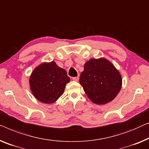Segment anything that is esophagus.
Listing matches in <instances>:
<instances>
[{
	"mask_svg": "<svg viewBox=\"0 0 149 149\" xmlns=\"http://www.w3.org/2000/svg\"><path fill=\"white\" fill-rule=\"evenodd\" d=\"M72 80H73V81H78L79 80V77H73V78H72Z\"/></svg>",
	"mask_w": 149,
	"mask_h": 149,
	"instance_id": "1",
	"label": "esophagus"
}]
</instances>
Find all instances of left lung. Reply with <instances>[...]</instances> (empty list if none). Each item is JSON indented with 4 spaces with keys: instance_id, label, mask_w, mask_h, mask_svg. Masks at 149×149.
Returning a JSON list of instances; mask_svg holds the SVG:
<instances>
[{
    "instance_id": "obj_1",
    "label": "left lung",
    "mask_w": 149,
    "mask_h": 149,
    "mask_svg": "<svg viewBox=\"0 0 149 149\" xmlns=\"http://www.w3.org/2000/svg\"><path fill=\"white\" fill-rule=\"evenodd\" d=\"M79 82L89 100L97 105H105L113 100L122 85L120 72L105 58L86 62Z\"/></svg>"
}]
</instances>
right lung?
Here are the masks:
<instances>
[{
  "instance_id": "right-lung-1",
  "label": "right lung",
  "mask_w": 149,
  "mask_h": 149,
  "mask_svg": "<svg viewBox=\"0 0 149 149\" xmlns=\"http://www.w3.org/2000/svg\"><path fill=\"white\" fill-rule=\"evenodd\" d=\"M70 79L66 71L54 61L42 62L29 77V87L33 96L44 103H54L63 94Z\"/></svg>"
}]
</instances>
